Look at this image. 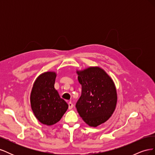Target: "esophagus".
<instances>
[{
	"label": "esophagus",
	"mask_w": 155,
	"mask_h": 155,
	"mask_svg": "<svg viewBox=\"0 0 155 155\" xmlns=\"http://www.w3.org/2000/svg\"><path fill=\"white\" fill-rule=\"evenodd\" d=\"M68 109H72V108H73V106H74L72 103L70 101V102H68Z\"/></svg>",
	"instance_id": "obj_1"
}]
</instances>
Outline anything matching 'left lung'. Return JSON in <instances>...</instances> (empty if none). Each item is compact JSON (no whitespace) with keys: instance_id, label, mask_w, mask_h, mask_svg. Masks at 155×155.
<instances>
[{"instance_id":"1","label":"left lung","mask_w":155,"mask_h":155,"mask_svg":"<svg viewBox=\"0 0 155 155\" xmlns=\"http://www.w3.org/2000/svg\"><path fill=\"white\" fill-rule=\"evenodd\" d=\"M81 95L76 103L79 114L89 126L104 124L113 114L117 93L111 78L102 68L89 67L77 71Z\"/></svg>"}]
</instances>
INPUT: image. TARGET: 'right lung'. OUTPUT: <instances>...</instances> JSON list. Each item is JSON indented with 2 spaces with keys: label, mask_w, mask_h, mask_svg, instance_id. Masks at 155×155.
I'll return each mask as SVG.
<instances>
[{
  "label": "right lung",
  "mask_w": 155,
  "mask_h": 155,
  "mask_svg": "<svg viewBox=\"0 0 155 155\" xmlns=\"http://www.w3.org/2000/svg\"><path fill=\"white\" fill-rule=\"evenodd\" d=\"M56 74L46 72L37 77L30 94L31 109L36 118L46 125L56 124L68 108L54 88Z\"/></svg>",
  "instance_id": "1"
}]
</instances>
